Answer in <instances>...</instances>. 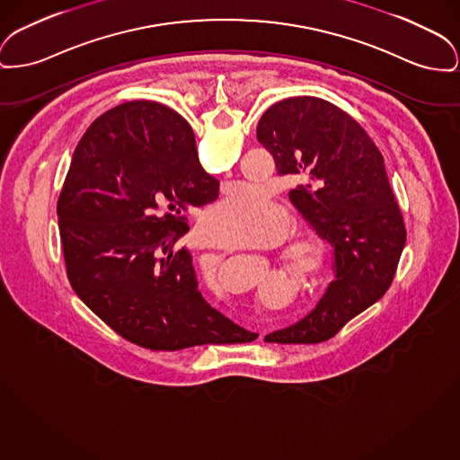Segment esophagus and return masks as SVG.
Here are the masks:
<instances>
[{"label": "esophagus", "mask_w": 460, "mask_h": 460, "mask_svg": "<svg viewBox=\"0 0 460 460\" xmlns=\"http://www.w3.org/2000/svg\"><path fill=\"white\" fill-rule=\"evenodd\" d=\"M264 335H266V332H262V333H261V337H262V339H264Z\"/></svg>", "instance_id": "1"}]
</instances>
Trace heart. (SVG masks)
<instances>
[{"mask_svg":"<svg viewBox=\"0 0 460 460\" xmlns=\"http://www.w3.org/2000/svg\"><path fill=\"white\" fill-rule=\"evenodd\" d=\"M282 214L279 215V212ZM199 233L212 243L238 244L246 240L257 246H276L294 233V218L274 203L257 184H238L205 210ZM313 238L302 236L283 244L279 261L285 270L307 278L313 270ZM216 268L208 262L205 279L214 278Z\"/></svg>","mask_w":460,"mask_h":460,"instance_id":"obj_1","label":"heart"}]
</instances>
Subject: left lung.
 I'll list each match as a JSON object with an SVG mask.
<instances>
[{
    "label": "left lung",
    "instance_id": "obj_1",
    "mask_svg": "<svg viewBox=\"0 0 460 460\" xmlns=\"http://www.w3.org/2000/svg\"><path fill=\"white\" fill-rule=\"evenodd\" d=\"M279 175L297 181L288 192L311 229L333 248V276L318 304L297 323L264 342L318 344L377 302L393 283L405 246L403 217L384 158L348 112L318 97L276 102L257 125Z\"/></svg>",
    "mask_w": 460,
    "mask_h": 460
}]
</instances>
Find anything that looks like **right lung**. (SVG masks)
Wrapping results in <instances>:
<instances>
[{"label": "right lung", "mask_w": 460, "mask_h": 460, "mask_svg": "<svg viewBox=\"0 0 460 460\" xmlns=\"http://www.w3.org/2000/svg\"><path fill=\"white\" fill-rule=\"evenodd\" d=\"M217 196L179 112L149 101L104 112L76 146L57 203L76 296L146 349L255 341L203 298L190 252L177 248L190 231L181 214Z\"/></svg>", "instance_id": "1"}]
</instances>
